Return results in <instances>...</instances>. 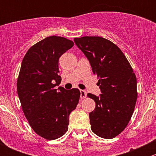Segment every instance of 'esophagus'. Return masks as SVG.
<instances>
[{"instance_id": "34e87169", "label": "esophagus", "mask_w": 156, "mask_h": 156, "mask_svg": "<svg viewBox=\"0 0 156 156\" xmlns=\"http://www.w3.org/2000/svg\"><path fill=\"white\" fill-rule=\"evenodd\" d=\"M80 92H81V99H84L87 97V92L84 90H80Z\"/></svg>"}]
</instances>
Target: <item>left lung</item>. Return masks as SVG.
<instances>
[{"instance_id": "1", "label": "left lung", "mask_w": 156, "mask_h": 156, "mask_svg": "<svg viewBox=\"0 0 156 156\" xmlns=\"http://www.w3.org/2000/svg\"><path fill=\"white\" fill-rule=\"evenodd\" d=\"M99 78L100 97L87 94L96 103L90 112L91 130L105 139L122 133L130 122L137 99L136 78L122 50L114 43L97 36L74 38Z\"/></svg>"}]
</instances>
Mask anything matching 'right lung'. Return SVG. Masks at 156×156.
I'll return each mask as SVG.
<instances>
[{
    "instance_id": "obj_1",
    "label": "right lung",
    "mask_w": 156,
    "mask_h": 156,
    "mask_svg": "<svg viewBox=\"0 0 156 156\" xmlns=\"http://www.w3.org/2000/svg\"><path fill=\"white\" fill-rule=\"evenodd\" d=\"M74 42L50 36L29 49L22 62L17 93L30 126L48 140L63 136L68 130L69 116L79 101L77 88L56 89L61 82L59 59Z\"/></svg>"
}]
</instances>
